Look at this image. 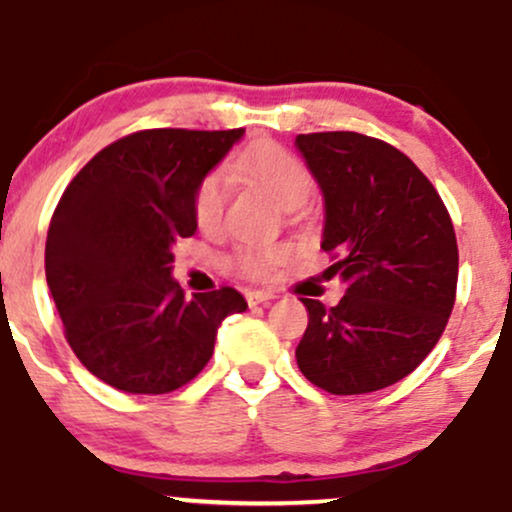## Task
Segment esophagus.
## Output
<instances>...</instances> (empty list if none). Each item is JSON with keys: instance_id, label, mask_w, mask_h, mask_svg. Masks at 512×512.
Here are the masks:
<instances>
[{"instance_id": "1", "label": "esophagus", "mask_w": 512, "mask_h": 512, "mask_svg": "<svg viewBox=\"0 0 512 512\" xmlns=\"http://www.w3.org/2000/svg\"><path fill=\"white\" fill-rule=\"evenodd\" d=\"M248 298V305H260V303H269L274 298L272 291H248L245 293Z\"/></svg>"}]
</instances>
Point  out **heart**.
Returning <instances> with one entry per match:
<instances>
[{"mask_svg":"<svg viewBox=\"0 0 512 512\" xmlns=\"http://www.w3.org/2000/svg\"><path fill=\"white\" fill-rule=\"evenodd\" d=\"M231 173L245 175L262 187L281 207H301L313 190V178L308 168L298 161L291 151L279 144H262L250 154L236 158L231 163ZM226 209V175L223 170H209L197 182L192 195V216L202 231L219 228ZM289 250L284 245H267V248H240L236 252V267L250 279H264L272 269L286 262Z\"/></svg>","mask_w":512,"mask_h":512,"instance_id":"heart-1","label":"heart"}]
</instances>
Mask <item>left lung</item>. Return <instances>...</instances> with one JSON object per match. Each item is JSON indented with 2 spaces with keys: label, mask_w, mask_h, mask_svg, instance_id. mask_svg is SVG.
<instances>
[{
  "label": "left lung",
  "mask_w": 512,
  "mask_h": 512,
  "mask_svg": "<svg viewBox=\"0 0 512 512\" xmlns=\"http://www.w3.org/2000/svg\"><path fill=\"white\" fill-rule=\"evenodd\" d=\"M296 146L325 195V274L346 284L334 308L301 298L310 320L298 368L332 395H368L407 378L448 325L455 228L431 180L383 139L313 132Z\"/></svg>",
  "instance_id": "obj_1"
}]
</instances>
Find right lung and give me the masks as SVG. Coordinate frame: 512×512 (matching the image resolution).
I'll list each match as a JSON object with an SVG mask.
<instances>
[{
	"instance_id": "right-lung-1",
	"label": "right lung",
	"mask_w": 512,
	"mask_h": 512,
	"mask_svg": "<svg viewBox=\"0 0 512 512\" xmlns=\"http://www.w3.org/2000/svg\"><path fill=\"white\" fill-rule=\"evenodd\" d=\"M243 129H142L98 151L52 214L45 276L64 337L103 383L168 395L195 380L216 330L248 308L231 286L185 296L170 279L173 245L195 236L197 182Z\"/></svg>"
}]
</instances>
